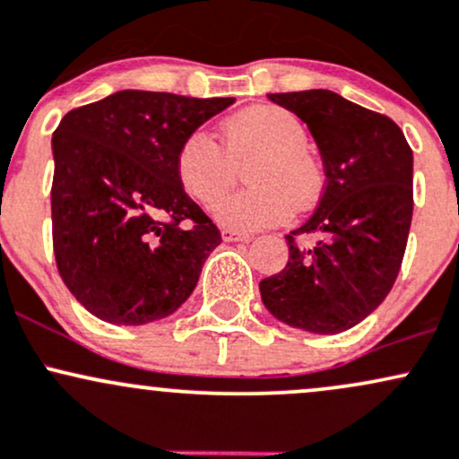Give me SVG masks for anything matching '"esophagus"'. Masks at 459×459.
I'll return each mask as SVG.
<instances>
[{"mask_svg": "<svg viewBox=\"0 0 459 459\" xmlns=\"http://www.w3.org/2000/svg\"><path fill=\"white\" fill-rule=\"evenodd\" d=\"M221 238H223L225 243H249L251 236L249 234H240V231L225 228L223 231H221Z\"/></svg>", "mask_w": 459, "mask_h": 459, "instance_id": "34e87169", "label": "esophagus"}]
</instances>
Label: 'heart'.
<instances>
[{"mask_svg":"<svg viewBox=\"0 0 459 459\" xmlns=\"http://www.w3.org/2000/svg\"><path fill=\"white\" fill-rule=\"evenodd\" d=\"M223 147L212 134L195 130L178 152V178L195 202L219 204L251 162L240 190L214 210L216 221L234 231H255L286 223L295 205L310 208L318 195V173L306 153L307 134L290 110L255 106L230 117L221 127Z\"/></svg>","mask_w":459,"mask_h":459,"instance_id":"obj_1","label":"heart"}]
</instances>
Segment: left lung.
Masks as SVG:
<instances>
[{
	"mask_svg": "<svg viewBox=\"0 0 459 459\" xmlns=\"http://www.w3.org/2000/svg\"><path fill=\"white\" fill-rule=\"evenodd\" d=\"M269 100L306 123L327 182L316 212L286 236L284 271L260 281L262 303L290 327L341 333L379 307L399 275L414 208L411 149L393 118L338 92Z\"/></svg>",
	"mask_w": 459,
	"mask_h": 459,
	"instance_id": "obj_1",
	"label": "left lung"
}]
</instances>
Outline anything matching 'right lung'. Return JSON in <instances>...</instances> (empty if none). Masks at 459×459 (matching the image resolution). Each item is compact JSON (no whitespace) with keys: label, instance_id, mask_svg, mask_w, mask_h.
Wrapping results in <instances>:
<instances>
[{"label":"right lung","instance_id":"1","mask_svg":"<svg viewBox=\"0 0 459 459\" xmlns=\"http://www.w3.org/2000/svg\"><path fill=\"white\" fill-rule=\"evenodd\" d=\"M234 101L118 91L56 127V264L97 318L147 325L195 290L221 231L184 193L175 162L184 138Z\"/></svg>","mask_w":459,"mask_h":459}]
</instances>
